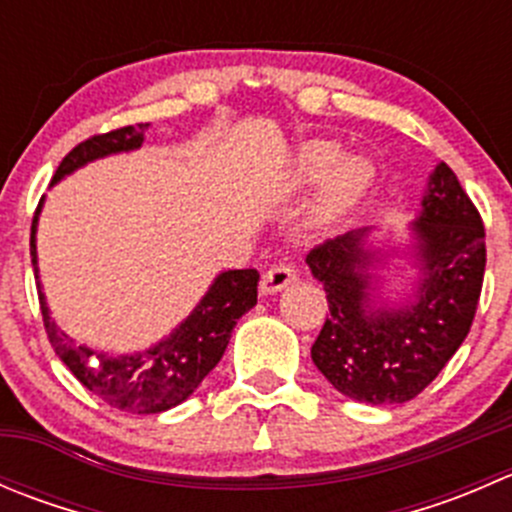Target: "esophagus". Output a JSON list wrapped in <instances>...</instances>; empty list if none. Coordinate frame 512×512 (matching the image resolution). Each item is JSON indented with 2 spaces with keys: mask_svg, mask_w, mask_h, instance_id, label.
I'll list each match as a JSON object with an SVG mask.
<instances>
[{
  "mask_svg": "<svg viewBox=\"0 0 512 512\" xmlns=\"http://www.w3.org/2000/svg\"><path fill=\"white\" fill-rule=\"evenodd\" d=\"M297 280V272L292 270L289 265H277L272 267V270H267L265 275H262V282H260V292L262 294H277L282 292L287 285H292V282Z\"/></svg>",
  "mask_w": 512,
  "mask_h": 512,
  "instance_id": "esophagus-1",
  "label": "esophagus"
}]
</instances>
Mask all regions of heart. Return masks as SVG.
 I'll return each mask as SVG.
<instances>
[{
  "label": "heart",
  "mask_w": 512,
  "mask_h": 512,
  "mask_svg": "<svg viewBox=\"0 0 512 512\" xmlns=\"http://www.w3.org/2000/svg\"><path fill=\"white\" fill-rule=\"evenodd\" d=\"M371 175L369 160L344 156L342 148L332 141H307L289 160L285 188L309 190L324 185V208L342 210L369 188Z\"/></svg>",
  "instance_id": "1"
}]
</instances>
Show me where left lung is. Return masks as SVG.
Masks as SVG:
<instances>
[{"mask_svg":"<svg viewBox=\"0 0 512 512\" xmlns=\"http://www.w3.org/2000/svg\"><path fill=\"white\" fill-rule=\"evenodd\" d=\"M406 230L401 245H374V227H359L307 255L329 302L312 361L339 394L361 404H404L421 394L476 317L485 230L446 163L428 175L421 210ZM391 266L415 272L396 298L385 294L393 290L380 275Z\"/></svg>","mask_w":512,"mask_h":512,"instance_id":"1","label":"left lung"}]
</instances>
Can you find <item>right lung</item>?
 Returning <instances> with one entry per match:
<instances>
[{
	"instance_id": "add662e5",
	"label": "right lung",
	"mask_w": 512,
	"mask_h": 512,
	"mask_svg": "<svg viewBox=\"0 0 512 512\" xmlns=\"http://www.w3.org/2000/svg\"><path fill=\"white\" fill-rule=\"evenodd\" d=\"M146 131L148 123H138V126L118 128V131L79 143L61 160L51 185L94 160L138 151L146 141ZM41 205H44V198L36 208L32 223V265L36 287H39L44 327L56 356L69 366L71 374L91 394H96L98 399L118 411L163 414V411L183 404L223 359L237 319L257 304V282H260L257 270L220 272L208 292L195 304L193 312L173 332L165 334L143 352L113 354L103 352V349H91L71 339L51 319V309L39 282V255H36V227H39Z\"/></svg>"
}]
</instances>
